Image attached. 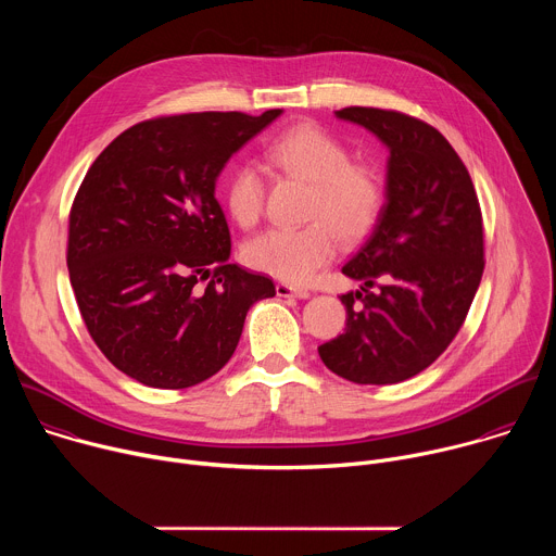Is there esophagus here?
Masks as SVG:
<instances>
[{"mask_svg":"<svg viewBox=\"0 0 556 556\" xmlns=\"http://www.w3.org/2000/svg\"><path fill=\"white\" fill-rule=\"evenodd\" d=\"M277 296H283V299H307L309 292L307 290H301V288H292L288 283H277Z\"/></svg>","mask_w":556,"mask_h":556,"instance_id":"esophagus-1","label":"esophagus"}]
</instances>
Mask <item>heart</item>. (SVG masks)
Masks as SVG:
<instances>
[{"label":"heart","mask_w":556,"mask_h":556,"mask_svg":"<svg viewBox=\"0 0 556 556\" xmlns=\"http://www.w3.org/2000/svg\"><path fill=\"white\" fill-rule=\"evenodd\" d=\"M264 163L279 176L312 185L307 219L301 228H270L244 244V262L273 279L303 286L337 255V235L345 242L363 237L384 202L376 167L352 163V151L319 125L299 123L275 136ZM266 185L251 165L228 172L222 198L237 226L253 228L264 213Z\"/></svg>","instance_id":"obj_1"}]
</instances>
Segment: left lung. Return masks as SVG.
I'll use <instances>...</instances> for the list:
<instances>
[{
    "label": "left lung",
    "instance_id": "1",
    "mask_svg": "<svg viewBox=\"0 0 556 556\" xmlns=\"http://www.w3.org/2000/svg\"><path fill=\"white\" fill-rule=\"evenodd\" d=\"M337 118L371 131L389 151L384 204L343 275L345 332L319 348L337 376L358 384L403 382L455 339L484 273L478 193L448 140L401 112L345 108ZM358 298L361 308L353 303Z\"/></svg>",
    "mask_w": 556,
    "mask_h": 556
}]
</instances>
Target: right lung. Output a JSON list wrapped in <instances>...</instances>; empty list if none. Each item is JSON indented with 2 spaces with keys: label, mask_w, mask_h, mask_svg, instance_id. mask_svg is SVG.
<instances>
[{
  "label": "right lung",
  "mask_w": 556,
  "mask_h": 556,
  "mask_svg": "<svg viewBox=\"0 0 556 556\" xmlns=\"http://www.w3.org/2000/svg\"><path fill=\"white\" fill-rule=\"evenodd\" d=\"M281 110L202 112L138 123L84 178L67 237L70 283L90 337L129 378L185 389L217 374L249 309L275 286L230 264L215 182ZM211 278L204 291L197 281Z\"/></svg>",
  "instance_id": "add662e5"
}]
</instances>
